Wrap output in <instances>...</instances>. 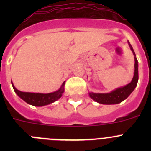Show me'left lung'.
<instances>
[{"label":"left lung","instance_id":"1","mask_svg":"<svg viewBox=\"0 0 151 151\" xmlns=\"http://www.w3.org/2000/svg\"><path fill=\"white\" fill-rule=\"evenodd\" d=\"M131 50L134 55V74L132 79V82L129 84L126 85V86L123 88H120L113 91L109 93H89L90 97L96 101V102L100 103L103 104H115L118 103L122 102L123 100L126 99L131 93L132 91L134 90L137 85L138 78H139V74H138V61L137 59L136 55H135L134 51L133 48L129 44Z\"/></svg>","mask_w":151,"mask_h":151}]
</instances>
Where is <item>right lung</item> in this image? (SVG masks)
<instances>
[{"label":"right lung","instance_id":"1","mask_svg":"<svg viewBox=\"0 0 151 151\" xmlns=\"http://www.w3.org/2000/svg\"><path fill=\"white\" fill-rule=\"evenodd\" d=\"M12 85L15 93L25 102H27L29 104L33 105V106H42L51 104V103L54 102L61 97L62 93L64 91L63 86L65 85V82L63 83L61 88L58 91L50 93H35L22 92V91H18L17 89L15 88L12 82Z\"/></svg>","mask_w":151,"mask_h":151}]
</instances>
